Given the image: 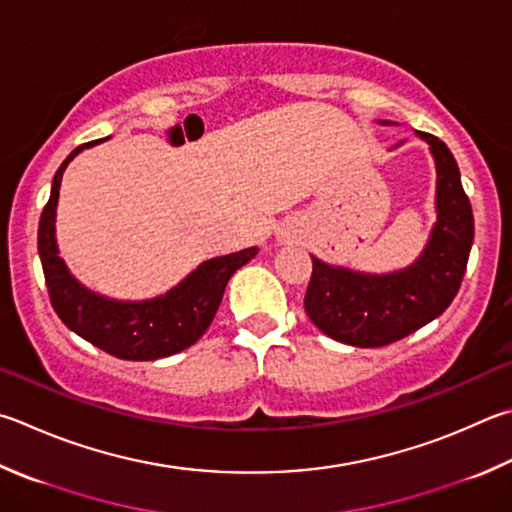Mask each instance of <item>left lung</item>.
Masks as SVG:
<instances>
[{"instance_id":"left-lung-1","label":"left lung","mask_w":512,"mask_h":512,"mask_svg":"<svg viewBox=\"0 0 512 512\" xmlns=\"http://www.w3.org/2000/svg\"><path fill=\"white\" fill-rule=\"evenodd\" d=\"M430 143L436 163V224L423 255L403 271L356 273L313 259L304 311L329 338L353 347H385L410 336L448 309L466 273L475 219L448 145Z\"/></svg>"}]
</instances>
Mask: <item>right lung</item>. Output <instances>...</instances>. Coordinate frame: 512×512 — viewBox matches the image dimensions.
<instances>
[{
  "instance_id": "add662e5",
  "label": "right lung",
  "mask_w": 512,
  "mask_h": 512,
  "mask_svg": "<svg viewBox=\"0 0 512 512\" xmlns=\"http://www.w3.org/2000/svg\"><path fill=\"white\" fill-rule=\"evenodd\" d=\"M73 150L53 176L37 228V253L42 259L46 288L55 313L67 327L91 345L123 360H156L192 347L206 329L224 297L232 273L257 255V248L215 257L203 262L172 291L143 302L109 300L82 286L58 255L55 244V208H58L62 172L85 147Z\"/></svg>"
}]
</instances>
